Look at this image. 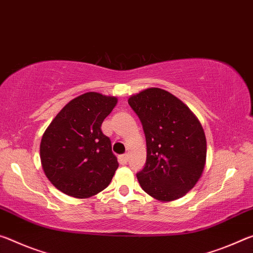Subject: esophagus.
Wrapping results in <instances>:
<instances>
[{
  "instance_id": "34e87169",
  "label": "esophagus",
  "mask_w": 253,
  "mask_h": 253,
  "mask_svg": "<svg viewBox=\"0 0 253 253\" xmlns=\"http://www.w3.org/2000/svg\"><path fill=\"white\" fill-rule=\"evenodd\" d=\"M127 159H129V156H127V154H123L121 156H119V161L123 165L127 163Z\"/></svg>"
}]
</instances>
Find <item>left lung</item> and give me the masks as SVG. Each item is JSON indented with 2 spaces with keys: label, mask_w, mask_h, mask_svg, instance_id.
<instances>
[{
  "label": "left lung",
  "mask_w": 253,
  "mask_h": 253,
  "mask_svg": "<svg viewBox=\"0 0 253 253\" xmlns=\"http://www.w3.org/2000/svg\"><path fill=\"white\" fill-rule=\"evenodd\" d=\"M141 121L147 160L138 171L139 184L149 195L173 201L186 195L202 176L206 139L197 118L167 90L148 88L129 98Z\"/></svg>",
  "instance_id": "1"
}]
</instances>
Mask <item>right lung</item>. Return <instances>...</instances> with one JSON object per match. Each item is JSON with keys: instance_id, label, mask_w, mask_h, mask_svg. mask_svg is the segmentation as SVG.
<instances>
[{"instance_id": "add662e5", "label": "right lung", "mask_w": 253, "mask_h": 253, "mask_svg": "<svg viewBox=\"0 0 253 253\" xmlns=\"http://www.w3.org/2000/svg\"><path fill=\"white\" fill-rule=\"evenodd\" d=\"M118 99L89 92L64 106L42 135L40 158L45 176L60 192L90 197L111 183L119 167L102 123Z\"/></svg>"}]
</instances>
